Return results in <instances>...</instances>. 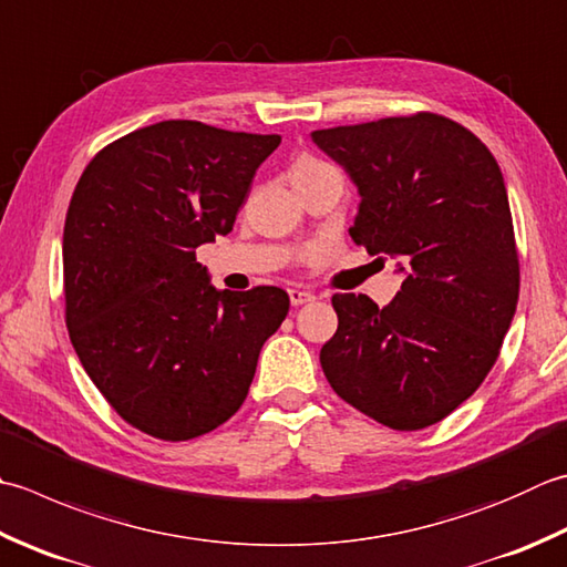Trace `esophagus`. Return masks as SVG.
Masks as SVG:
<instances>
[{"label":"esophagus","instance_id":"esophagus-1","mask_svg":"<svg viewBox=\"0 0 567 567\" xmlns=\"http://www.w3.org/2000/svg\"><path fill=\"white\" fill-rule=\"evenodd\" d=\"M287 295H290V302L295 307L307 305V302H312V299H315V295L309 292V290H305V287H292V290H287Z\"/></svg>","mask_w":567,"mask_h":567}]
</instances>
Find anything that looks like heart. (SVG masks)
<instances>
[{"label":"heart","instance_id":"heart-1","mask_svg":"<svg viewBox=\"0 0 567 567\" xmlns=\"http://www.w3.org/2000/svg\"><path fill=\"white\" fill-rule=\"evenodd\" d=\"M329 172H337L329 162H321V159L312 157V154H302V157H297L292 164V182L295 184L307 182V179H315V176L329 174Z\"/></svg>","mask_w":567,"mask_h":567}]
</instances>
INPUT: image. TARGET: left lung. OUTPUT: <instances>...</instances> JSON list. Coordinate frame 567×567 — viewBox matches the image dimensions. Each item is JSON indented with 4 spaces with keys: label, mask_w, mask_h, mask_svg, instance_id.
<instances>
[{
    "label": "left lung",
    "mask_w": 567,
    "mask_h": 567,
    "mask_svg": "<svg viewBox=\"0 0 567 567\" xmlns=\"http://www.w3.org/2000/svg\"><path fill=\"white\" fill-rule=\"evenodd\" d=\"M357 184V246L405 275L391 305L334 295L327 381L393 430L440 423L482 385L518 302V252L504 176L486 144L435 113L315 130Z\"/></svg>",
    "instance_id": "left-lung-1"
}]
</instances>
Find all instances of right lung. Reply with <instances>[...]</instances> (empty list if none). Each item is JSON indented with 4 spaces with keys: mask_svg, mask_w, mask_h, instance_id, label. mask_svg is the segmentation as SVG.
Wrapping results in <instances>:
<instances>
[{
    "mask_svg": "<svg viewBox=\"0 0 567 567\" xmlns=\"http://www.w3.org/2000/svg\"><path fill=\"white\" fill-rule=\"evenodd\" d=\"M280 135L164 120L85 166L63 226L65 327L115 413L184 442L243 405L262 343L282 324L280 287L216 290L196 248L226 236Z\"/></svg>",
    "mask_w": 567,
    "mask_h": 567,
    "instance_id": "add662e5",
    "label": "right lung"
}]
</instances>
